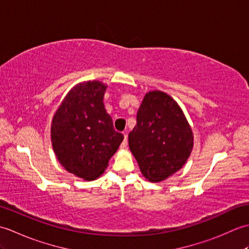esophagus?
<instances>
[{
    "instance_id": "esophagus-1",
    "label": "esophagus",
    "mask_w": 249,
    "mask_h": 249,
    "mask_svg": "<svg viewBox=\"0 0 249 249\" xmlns=\"http://www.w3.org/2000/svg\"><path fill=\"white\" fill-rule=\"evenodd\" d=\"M126 146H127V135L124 134V140L122 141V143H121V147H122V149H125Z\"/></svg>"
}]
</instances>
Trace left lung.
Instances as JSON below:
<instances>
[{
    "label": "left lung",
    "mask_w": 249,
    "mask_h": 249,
    "mask_svg": "<svg viewBox=\"0 0 249 249\" xmlns=\"http://www.w3.org/2000/svg\"><path fill=\"white\" fill-rule=\"evenodd\" d=\"M128 143L142 174L156 183L184 166L192 152L194 137L177 102L166 93L153 91L142 100Z\"/></svg>",
    "instance_id": "left-lung-1"
}]
</instances>
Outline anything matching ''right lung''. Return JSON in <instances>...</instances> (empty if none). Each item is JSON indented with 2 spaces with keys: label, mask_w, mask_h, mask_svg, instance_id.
<instances>
[{
  "label": "right lung",
  "mask_w": 249,
  "mask_h": 249,
  "mask_svg": "<svg viewBox=\"0 0 249 249\" xmlns=\"http://www.w3.org/2000/svg\"><path fill=\"white\" fill-rule=\"evenodd\" d=\"M106 88L99 81L77 84L62 102L51 125L52 146L61 165L89 181L104 173L124 139L105 108Z\"/></svg>",
  "instance_id": "obj_1"
}]
</instances>
